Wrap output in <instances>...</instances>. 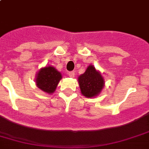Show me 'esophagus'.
<instances>
[{
    "label": "esophagus",
    "instance_id": "34e87169",
    "mask_svg": "<svg viewBox=\"0 0 149 149\" xmlns=\"http://www.w3.org/2000/svg\"><path fill=\"white\" fill-rule=\"evenodd\" d=\"M68 75H69V77H74L75 76V72H73V71H71V72H68Z\"/></svg>",
    "mask_w": 149,
    "mask_h": 149
}]
</instances>
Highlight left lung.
Here are the masks:
<instances>
[{
    "label": "left lung",
    "instance_id": "left-lung-1",
    "mask_svg": "<svg viewBox=\"0 0 149 149\" xmlns=\"http://www.w3.org/2000/svg\"><path fill=\"white\" fill-rule=\"evenodd\" d=\"M78 83L82 95L87 98L99 95L105 84L101 72L93 65H89L84 73L78 77Z\"/></svg>",
    "mask_w": 149,
    "mask_h": 149
}]
</instances>
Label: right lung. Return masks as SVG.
Masks as SVG:
<instances>
[{
	"mask_svg": "<svg viewBox=\"0 0 149 149\" xmlns=\"http://www.w3.org/2000/svg\"><path fill=\"white\" fill-rule=\"evenodd\" d=\"M63 78L58 72L52 65H46L41 68L36 75V84L38 88L49 94L53 93Z\"/></svg>",
	"mask_w": 149,
	"mask_h": 149,
	"instance_id": "right-lung-1",
	"label": "right lung"
}]
</instances>
